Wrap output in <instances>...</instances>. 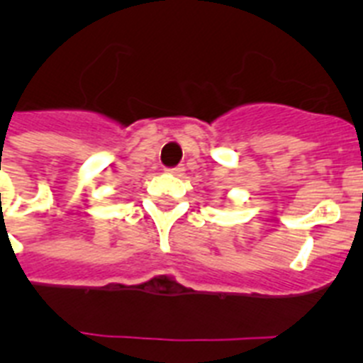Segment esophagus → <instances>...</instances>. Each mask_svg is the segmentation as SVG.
Listing matches in <instances>:
<instances>
[{
  "instance_id": "obj_1",
  "label": "esophagus",
  "mask_w": 363,
  "mask_h": 363,
  "mask_svg": "<svg viewBox=\"0 0 363 363\" xmlns=\"http://www.w3.org/2000/svg\"><path fill=\"white\" fill-rule=\"evenodd\" d=\"M184 167H174V169H167V172L171 176H184Z\"/></svg>"
}]
</instances>
